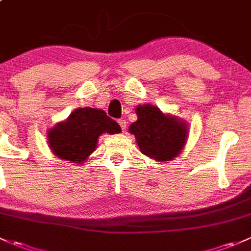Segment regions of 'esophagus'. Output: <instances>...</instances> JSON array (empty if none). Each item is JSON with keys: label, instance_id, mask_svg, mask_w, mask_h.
<instances>
[{"label": "esophagus", "instance_id": "34e87169", "mask_svg": "<svg viewBox=\"0 0 251 251\" xmlns=\"http://www.w3.org/2000/svg\"><path fill=\"white\" fill-rule=\"evenodd\" d=\"M118 125L121 126V128H122V130H126V122L125 120H118Z\"/></svg>", "mask_w": 251, "mask_h": 251}]
</instances>
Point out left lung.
Returning <instances> with one entry per match:
<instances>
[{"mask_svg": "<svg viewBox=\"0 0 251 251\" xmlns=\"http://www.w3.org/2000/svg\"><path fill=\"white\" fill-rule=\"evenodd\" d=\"M138 121L131 123L129 131L134 134L140 151L156 161H172L181 152L187 139L186 125L176 117L163 115L152 105L136 107Z\"/></svg>", "mask_w": 251, "mask_h": 251, "instance_id": "8db88e82", "label": "left lung"}]
</instances>
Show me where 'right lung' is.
Here are the masks:
<instances>
[{
	"label": "right lung",
	"mask_w": 251,
	"mask_h": 251,
	"mask_svg": "<svg viewBox=\"0 0 251 251\" xmlns=\"http://www.w3.org/2000/svg\"><path fill=\"white\" fill-rule=\"evenodd\" d=\"M121 126L105 111L97 108H77L48 131V141L54 154L74 163H83L97 147L102 133H120Z\"/></svg>",
	"instance_id": "obj_1"
}]
</instances>
